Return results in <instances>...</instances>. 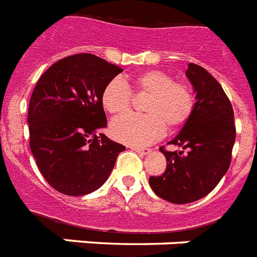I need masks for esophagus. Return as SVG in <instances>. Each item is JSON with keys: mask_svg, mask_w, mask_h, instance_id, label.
<instances>
[{"mask_svg": "<svg viewBox=\"0 0 257 257\" xmlns=\"http://www.w3.org/2000/svg\"><path fill=\"white\" fill-rule=\"evenodd\" d=\"M131 150H134V151H137V153L139 154H143V155H146V154H149L151 150L147 149V147H137V146H131L130 147Z\"/></svg>", "mask_w": 257, "mask_h": 257, "instance_id": "34e87169", "label": "esophagus"}]
</instances>
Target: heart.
Wrapping results in <instances>:
<instances>
[{"instance_id": "b5f03b06", "label": "heart", "mask_w": 257, "mask_h": 257, "mask_svg": "<svg viewBox=\"0 0 257 257\" xmlns=\"http://www.w3.org/2000/svg\"><path fill=\"white\" fill-rule=\"evenodd\" d=\"M135 94H147L146 114H127L114 119L110 124L111 135L127 145L143 146L158 141L168 131L183 127L194 111L192 90L184 82L161 70H146L131 77ZM102 106L112 115H120L130 108L133 93L130 87L115 78L104 86L100 95Z\"/></svg>"}]
</instances>
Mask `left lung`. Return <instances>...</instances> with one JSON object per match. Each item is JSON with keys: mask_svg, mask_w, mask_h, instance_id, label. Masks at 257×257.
Listing matches in <instances>:
<instances>
[{"mask_svg": "<svg viewBox=\"0 0 257 257\" xmlns=\"http://www.w3.org/2000/svg\"><path fill=\"white\" fill-rule=\"evenodd\" d=\"M187 77L196 93L194 111L182 131L161 147L167 167L162 175L150 176V186L159 198L186 204L204 198L228 171L236 138L233 108L220 83L204 67L190 63Z\"/></svg>", "mask_w": 257, "mask_h": 257, "instance_id": "obj_1", "label": "left lung"}]
</instances>
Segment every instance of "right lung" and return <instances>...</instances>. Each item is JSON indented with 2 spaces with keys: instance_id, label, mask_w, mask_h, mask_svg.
Here are the masks:
<instances>
[{
  "instance_id": "1",
  "label": "right lung",
  "mask_w": 257,
  "mask_h": 257,
  "mask_svg": "<svg viewBox=\"0 0 257 257\" xmlns=\"http://www.w3.org/2000/svg\"><path fill=\"white\" fill-rule=\"evenodd\" d=\"M122 71L81 53L59 59L37 82L28 112L30 150L42 176L61 194L82 196L98 190L126 149L98 135L107 126L102 91Z\"/></svg>"
}]
</instances>
